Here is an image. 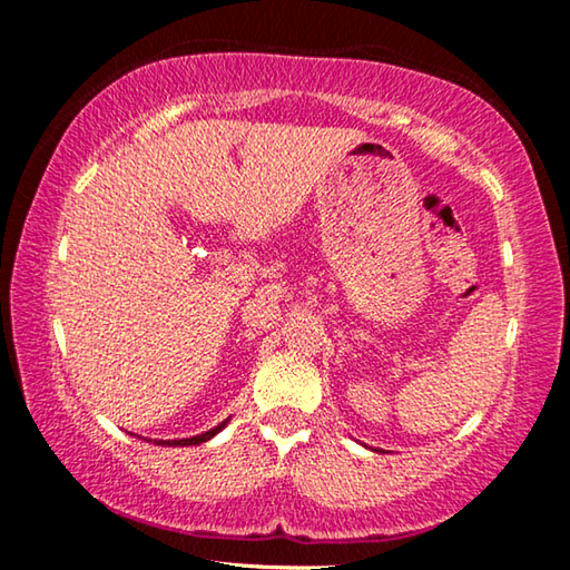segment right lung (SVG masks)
Instances as JSON below:
<instances>
[{
  "label": "right lung",
  "instance_id": "add662e5",
  "mask_svg": "<svg viewBox=\"0 0 570 570\" xmlns=\"http://www.w3.org/2000/svg\"><path fill=\"white\" fill-rule=\"evenodd\" d=\"M228 422V420H226ZM226 422H220L218 428H214V430H208V432H204V435H196V438H186V440H158V445H200V442H206V440H210L216 435V432H220L226 428Z\"/></svg>",
  "mask_w": 570,
  "mask_h": 570
}]
</instances>
